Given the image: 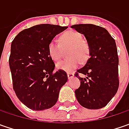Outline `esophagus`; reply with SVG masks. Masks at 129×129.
I'll list each match as a JSON object with an SVG mask.
<instances>
[{
  "instance_id": "34e87169",
  "label": "esophagus",
  "mask_w": 129,
  "mask_h": 129,
  "mask_svg": "<svg viewBox=\"0 0 129 129\" xmlns=\"http://www.w3.org/2000/svg\"><path fill=\"white\" fill-rule=\"evenodd\" d=\"M67 77H68L69 79L72 78V77H74V73L73 72H68L67 73Z\"/></svg>"
}]
</instances>
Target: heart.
I'll list each match as a JSON object with an SVG mask.
<instances>
[{"label": "heart", "mask_w": 129, "mask_h": 129, "mask_svg": "<svg viewBox=\"0 0 129 129\" xmlns=\"http://www.w3.org/2000/svg\"><path fill=\"white\" fill-rule=\"evenodd\" d=\"M59 43L52 41L48 45V53L52 60L57 62L62 57L63 50L69 49L70 58L62 60L56 64L57 70L71 72L77 68L81 62H85L90 56V47L82 35L75 31H67L59 37Z\"/></svg>", "instance_id": "heart-1"}]
</instances>
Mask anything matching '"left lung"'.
I'll use <instances>...</instances> for the list:
<instances>
[{
  "mask_svg": "<svg viewBox=\"0 0 129 129\" xmlns=\"http://www.w3.org/2000/svg\"><path fill=\"white\" fill-rule=\"evenodd\" d=\"M71 28L84 34L90 47L86 64L77 70L75 76L80 86L75 93L78 103L88 109H99L106 106L119 86L118 56L114 39L105 28L94 24H76ZM87 76L80 78L79 73Z\"/></svg>",
  "mask_w": 129,
  "mask_h": 129,
  "instance_id": "obj_1",
  "label": "left lung"
}]
</instances>
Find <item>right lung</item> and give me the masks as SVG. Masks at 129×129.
I'll return each instance as SVG.
<instances>
[{
  "mask_svg": "<svg viewBox=\"0 0 129 129\" xmlns=\"http://www.w3.org/2000/svg\"><path fill=\"white\" fill-rule=\"evenodd\" d=\"M67 26L39 24L24 29L11 43L9 66L18 98L33 111L54 106L59 90L67 81L65 71L54 72L55 64L48 45Z\"/></svg>",
  "mask_w": 129,
  "mask_h": 129,
  "instance_id": "1",
  "label": "right lung"
}]
</instances>
